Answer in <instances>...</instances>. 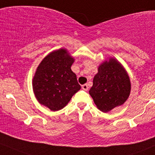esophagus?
<instances>
[{
	"label": "esophagus",
	"instance_id": "esophagus-1",
	"mask_svg": "<svg viewBox=\"0 0 155 155\" xmlns=\"http://www.w3.org/2000/svg\"><path fill=\"white\" fill-rule=\"evenodd\" d=\"M81 87H82V89L84 90V91H87V90H88V86H87V84H83Z\"/></svg>",
	"mask_w": 155,
	"mask_h": 155
}]
</instances>
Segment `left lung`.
<instances>
[{"mask_svg": "<svg viewBox=\"0 0 155 155\" xmlns=\"http://www.w3.org/2000/svg\"><path fill=\"white\" fill-rule=\"evenodd\" d=\"M130 91L127 72L117 60L110 58L99 66L89 94L97 108L107 113L123 105L129 98Z\"/></svg>", "mask_w": 155, "mask_h": 155, "instance_id": "obj_1", "label": "left lung"}]
</instances>
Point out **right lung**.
I'll use <instances>...</instances> for the list:
<instances>
[{"instance_id": "add662e5", "label": "right lung", "mask_w": 155, "mask_h": 155, "mask_svg": "<svg viewBox=\"0 0 155 155\" xmlns=\"http://www.w3.org/2000/svg\"><path fill=\"white\" fill-rule=\"evenodd\" d=\"M74 61L65 48H60L43 58L32 79V89L39 103L51 111L64 108L81 89L71 67Z\"/></svg>"}]
</instances>
